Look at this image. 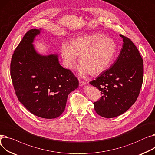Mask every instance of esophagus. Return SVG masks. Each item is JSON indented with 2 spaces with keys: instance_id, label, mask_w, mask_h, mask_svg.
Segmentation results:
<instances>
[{
  "instance_id": "1",
  "label": "esophagus",
  "mask_w": 155,
  "mask_h": 155,
  "mask_svg": "<svg viewBox=\"0 0 155 155\" xmlns=\"http://www.w3.org/2000/svg\"><path fill=\"white\" fill-rule=\"evenodd\" d=\"M86 84H87V83L85 82H84V81H82V80L79 81V85L80 86H83V85H85Z\"/></svg>"
}]
</instances>
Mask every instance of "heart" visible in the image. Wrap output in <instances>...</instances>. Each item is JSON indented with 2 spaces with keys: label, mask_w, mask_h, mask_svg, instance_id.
Here are the masks:
<instances>
[{
  "label": "heart",
  "mask_w": 155,
  "mask_h": 155,
  "mask_svg": "<svg viewBox=\"0 0 155 155\" xmlns=\"http://www.w3.org/2000/svg\"><path fill=\"white\" fill-rule=\"evenodd\" d=\"M116 51L117 45L114 40L95 32L73 39L70 45L63 44L61 56L68 69H72L77 61V56H79L80 74L86 75L89 73L95 76L109 68Z\"/></svg>",
  "instance_id": "b5f03b06"
}]
</instances>
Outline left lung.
Returning <instances> with one entry per match:
<instances>
[{"mask_svg":"<svg viewBox=\"0 0 155 155\" xmlns=\"http://www.w3.org/2000/svg\"><path fill=\"white\" fill-rule=\"evenodd\" d=\"M123 45L112 66L90 82L101 91L99 101L94 103L97 114L112 118L126 112L134 104L143 80V60L131 40L120 35Z\"/></svg>","mask_w":155,"mask_h":155,"instance_id":"left-lung-1","label":"left lung"}]
</instances>
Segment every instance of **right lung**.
Segmentation results:
<instances>
[{
    "label": "right lung",
    "instance_id": "1",
    "mask_svg": "<svg viewBox=\"0 0 155 155\" xmlns=\"http://www.w3.org/2000/svg\"><path fill=\"white\" fill-rule=\"evenodd\" d=\"M41 29H32L15 48L11 63V77L19 102L31 113L45 119L59 117L68 94L78 87V79L62 67L58 54L41 55L34 45Z\"/></svg>",
    "mask_w": 155,
    "mask_h": 155
}]
</instances>
